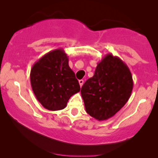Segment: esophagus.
<instances>
[{"label":"esophagus","mask_w":158,"mask_h":158,"mask_svg":"<svg viewBox=\"0 0 158 158\" xmlns=\"http://www.w3.org/2000/svg\"><path fill=\"white\" fill-rule=\"evenodd\" d=\"M79 85H80V87L81 88V86H82L83 84H84V80L81 79V80L79 81Z\"/></svg>","instance_id":"obj_1"}]
</instances>
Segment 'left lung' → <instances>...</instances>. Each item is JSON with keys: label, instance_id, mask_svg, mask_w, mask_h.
<instances>
[{"label": "left lung", "instance_id": "left-lung-1", "mask_svg": "<svg viewBox=\"0 0 158 158\" xmlns=\"http://www.w3.org/2000/svg\"><path fill=\"white\" fill-rule=\"evenodd\" d=\"M133 79L126 63L117 56L107 54L98 63L93 77L81 89L86 112L97 120L115 115L128 100Z\"/></svg>", "mask_w": 158, "mask_h": 158}]
</instances>
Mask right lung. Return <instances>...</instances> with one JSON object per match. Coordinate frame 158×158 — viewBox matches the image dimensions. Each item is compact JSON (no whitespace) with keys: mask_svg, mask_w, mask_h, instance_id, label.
<instances>
[{"mask_svg":"<svg viewBox=\"0 0 158 158\" xmlns=\"http://www.w3.org/2000/svg\"><path fill=\"white\" fill-rule=\"evenodd\" d=\"M68 61L64 50L56 49L43 56L32 66L30 71L32 89L46 109H64L70 97L80 90Z\"/></svg>","mask_w":158,"mask_h":158,"instance_id":"obj_1","label":"right lung"}]
</instances>
